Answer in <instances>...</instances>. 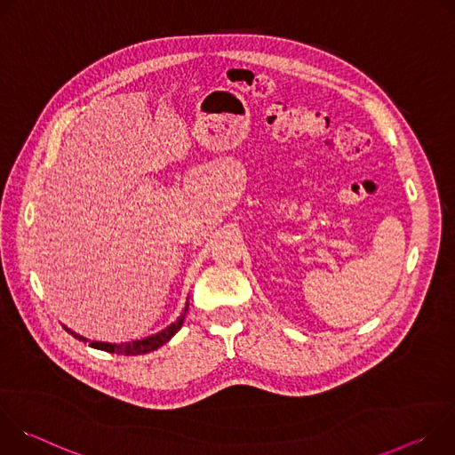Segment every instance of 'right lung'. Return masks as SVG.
Listing matches in <instances>:
<instances>
[{"instance_id":"1","label":"right lung","mask_w":455,"mask_h":455,"mask_svg":"<svg viewBox=\"0 0 455 455\" xmlns=\"http://www.w3.org/2000/svg\"><path fill=\"white\" fill-rule=\"evenodd\" d=\"M187 311H188V299H187V302H185V307H183V311H181V315L172 322V323H169V326L165 328V330H162V331H158V333H155V335H151V337H146V339H140V340H132V342H122V344H109V342H90L86 337H81L79 333H76V331H72L70 328H67V326H62L64 330H67L74 339H77L79 342H90V347H93V349H100V351H106V353H116V355H124V356H135V355H146V353H151V351H155V349H158L160 346H164V344H167L178 331H180V328H181V323H183V318H185V315H187Z\"/></svg>"}]
</instances>
